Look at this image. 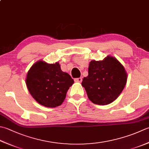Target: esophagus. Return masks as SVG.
<instances>
[{
    "instance_id": "esophagus-1",
    "label": "esophagus",
    "mask_w": 149,
    "mask_h": 149,
    "mask_svg": "<svg viewBox=\"0 0 149 149\" xmlns=\"http://www.w3.org/2000/svg\"><path fill=\"white\" fill-rule=\"evenodd\" d=\"M74 81H75V82H77V83H81V81H82V78H81V77L76 78V79H75Z\"/></svg>"
}]
</instances>
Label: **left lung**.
Instances as JSON below:
<instances>
[{"label":"left lung","mask_w":149,"mask_h":149,"mask_svg":"<svg viewBox=\"0 0 149 149\" xmlns=\"http://www.w3.org/2000/svg\"><path fill=\"white\" fill-rule=\"evenodd\" d=\"M127 81L124 66L115 57L108 55L102 61H90L88 75L83 78L81 84L93 103L106 105L119 97Z\"/></svg>","instance_id":"obj_1"}]
</instances>
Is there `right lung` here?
Listing matches in <instances>:
<instances>
[{
    "instance_id": "1",
    "label": "right lung",
    "mask_w": 149,
    "mask_h": 149,
    "mask_svg": "<svg viewBox=\"0 0 149 149\" xmlns=\"http://www.w3.org/2000/svg\"><path fill=\"white\" fill-rule=\"evenodd\" d=\"M74 81L61 69L59 63L49 64L40 60L29 70L26 84L29 92L41 105L54 108L61 105Z\"/></svg>"
}]
</instances>
